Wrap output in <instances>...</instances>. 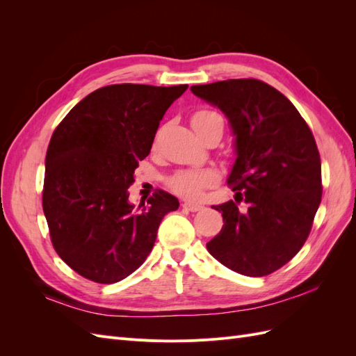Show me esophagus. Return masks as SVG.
Listing matches in <instances>:
<instances>
[{
	"label": "esophagus",
	"mask_w": 356,
	"mask_h": 356,
	"mask_svg": "<svg viewBox=\"0 0 356 356\" xmlns=\"http://www.w3.org/2000/svg\"><path fill=\"white\" fill-rule=\"evenodd\" d=\"M182 208L190 211V212H196V211H200L203 207L202 204H197V203H191V202H184L182 203Z\"/></svg>",
	"instance_id": "obj_1"
}]
</instances>
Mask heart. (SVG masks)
Returning a JSON list of instances; mask_svg holds the SVG:
<instances>
[{
  "label": "heart",
  "mask_w": 356,
  "mask_h": 356,
  "mask_svg": "<svg viewBox=\"0 0 356 356\" xmlns=\"http://www.w3.org/2000/svg\"><path fill=\"white\" fill-rule=\"evenodd\" d=\"M215 122H220L222 124L221 117L213 111H199L191 117V126L197 135L207 131ZM215 181H217V175L212 170H182L170 179L169 186L177 195L190 200H196L202 196L204 188L215 184Z\"/></svg>",
  "instance_id": "heart-1"
}]
</instances>
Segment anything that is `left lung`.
<instances>
[{"mask_svg": "<svg viewBox=\"0 0 356 356\" xmlns=\"http://www.w3.org/2000/svg\"><path fill=\"white\" fill-rule=\"evenodd\" d=\"M227 117L236 159L227 184L234 200L215 204L221 232L209 254L245 276L281 268L305 245L319 208L321 159L315 138L291 101L254 79L191 86ZM242 201L244 208L237 204Z\"/></svg>", "mask_w": 356, "mask_h": 356, "instance_id": "1", "label": "left lung"}]
</instances>
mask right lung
Listing matches in <instances>:
<instances>
[{"label": "right lung", "mask_w": 356, "mask_h": 356, "mask_svg": "<svg viewBox=\"0 0 356 356\" xmlns=\"http://www.w3.org/2000/svg\"><path fill=\"white\" fill-rule=\"evenodd\" d=\"M187 88L105 86L53 132L42 211L56 252L86 279L114 284L134 273L152 252L160 221L178 209V199L163 190L135 208L127 188L160 120Z\"/></svg>", "instance_id": "obj_1"}]
</instances>
